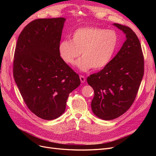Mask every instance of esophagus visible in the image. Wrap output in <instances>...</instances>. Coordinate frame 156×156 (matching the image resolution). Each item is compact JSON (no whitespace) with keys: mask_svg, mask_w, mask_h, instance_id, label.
I'll return each mask as SVG.
<instances>
[{"mask_svg":"<svg viewBox=\"0 0 156 156\" xmlns=\"http://www.w3.org/2000/svg\"><path fill=\"white\" fill-rule=\"evenodd\" d=\"M79 78H80V80H81V83H84V82H85V81H86V78H85V77L84 76V75H79Z\"/></svg>","mask_w":156,"mask_h":156,"instance_id":"esophagus-1","label":"esophagus"}]
</instances>
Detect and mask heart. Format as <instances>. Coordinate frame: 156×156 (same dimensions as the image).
<instances>
[{
  "label": "heart",
  "instance_id": "b5f03b06",
  "mask_svg": "<svg viewBox=\"0 0 156 156\" xmlns=\"http://www.w3.org/2000/svg\"><path fill=\"white\" fill-rule=\"evenodd\" d=\"M119 44V36L113 30L96 27L79 28L72 35V41L64 40L59 44L61 58L72 65L81 55L76 64L82 71L92 68L100 69L109 63Z\"/></svg>",
  "mask_w": 156,
  "mask_h": 156
}]
</instances>
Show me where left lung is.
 Listing matches in <instances>:
<instances>
[{"instance_id": "1", "label": "left lung", "mask_w": 156, "mask_h": 156, "mask_svg": "<svg viewBox=\"0 0 156 156\" xmlns=\"http://www.w3.org/2000/svg\"><path fill=\"white\" fill-rule=\"evenodd\" d=\"M126 34L119 53L100 72L90 75L87 82L94 90L92 110L105 120L116 119L134 102L144 75V56L138 37L131 28L114 23Z\"/></svg>"}]
</instances>
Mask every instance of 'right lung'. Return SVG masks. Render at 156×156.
Segmentation results:
<instances>
[{
  "instance_id": "right-lung-1",
  "label": "right lung",
  "mask_w": 156,
  "mask_h": 156,
  "mask_svg": "<svg viewBox=\"0 0 156 156\" xmlns=\"http://www.w3.org/2000/svg\"><path fill=\"white\" fill-rule=\"evenodd\" d=\"M66 19H37L18 37L13 75L27 107L51 120L62 115L70 92L81 81L61 58L58 47Z\"/></svg>"
}]
</instances>
